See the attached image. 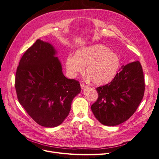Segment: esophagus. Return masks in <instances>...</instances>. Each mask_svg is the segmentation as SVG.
I'll return each instance as SVG.
<instances>
[{
    "label": "esophagus",
    "instance_id": "1",
    "mask_svg": "<svg viewBox=\"0 0 159 159\" xmlns=\"http://www.w3.org/2000/svg\"><path fill=\"white\" fill-rule=\"evenodd\" d=\"M80 87H81V88H82V89H84V88H87V87H88V86H87L86 84H84V83H81V84H80Z\"/></svg>",
    "mask_w": 159,
    "mask_h": 159
}]
</instances>
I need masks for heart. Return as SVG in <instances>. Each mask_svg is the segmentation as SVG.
<instances>
[{
  "label": "heart",
  "mask_w": 159,
  "mask_h": 159,
  "mask_svg": "<svg viewBox=\"0 0 159 159\" xmlns=\"http://www.w3.org/2000/svg\"><path fill=\"white\" fill-rule=\"evenodd\" d=\"M120 65L118 55L103 44L81 48L75 56L69 55L66 59V70L70 77H75L87 67L88 78L97 86L110 83L117 74Z\"/></svg>",
  "instance_id": "b5f03b06"
}]
</instances>
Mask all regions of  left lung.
<instances>
[{"label":"left lung","mask_w":159,"mask_h":159,"mask_svg":"<svg viewBox=\"0 0 159 159\" xmlns=\"http://www.w3.org/2000/svg\"><path fill=\"white\" fill-rule=\"evenodd\" d=\"M96 90L98 97L91 107L100 122L114 126L127 120L136 111L144 94V73L140 62L122 66L110 83Z\"/></svg>","instance_id":"obj_1"}]
</instances>
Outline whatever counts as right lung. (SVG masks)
Returning a JSON list of instances; mask_svg holds the SVG:
<instances>
[{
    "label": "right lung",
    "instance_id": "right-lung-1",
    "mask_svg": "<svg viewBox=\"0 0 159 159\" xmlns=\"http://www.w3.org/2000/svg\"><path fill=\"white\" fill-rule=\"evenodd\" d=\"M52 44L38 39L24 53L15 75L19 103L42 126L53 128L68 115L80 84L66 78Z\"/></svg>",
    "mask_w": 159,
    "mask_h": 159
}]
</instances>
